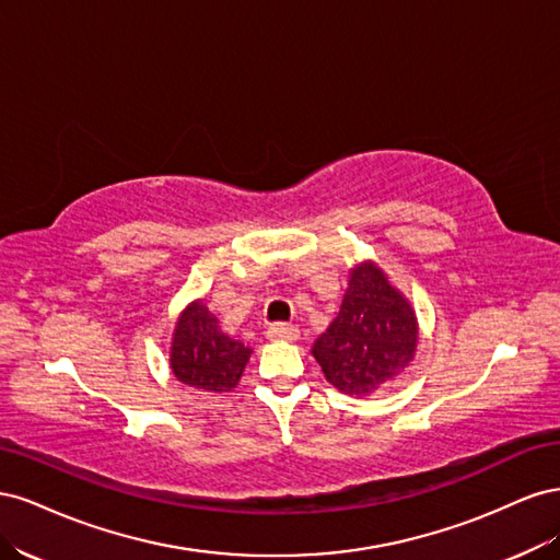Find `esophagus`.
I'll return each mask as SVG.
<instances>
[{
    "label": "esophagus",
    "mask_w": 560,
    "mask_h": 560,
    "mask_svg": "<svg viewBox=\"0 0 560 560\" xmlns=\"http://www.w3.org/2000/svg\"><path fill=\"white\" fill-rule=\"evenodd\" d=\"M266 336L270 338V341H296L299 329L294 325H282V322H278V325L268 327Z\"/></svg>",
    "instance_id": "obj_1"
}]
</instances>
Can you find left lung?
Returning <instances> with one entry per match:
<instances>
[{
  "mask_svg": "<svg viewBox=\"0 0 560 560\" xmlns=\"http://www.w3.org/2000/svg\"><path fill=\"white\" fill-rule=\"evenodd\" d=\"M416 346L411 303L374 261H364L350 270L341 311L315 341L313 358L336 389L366 397L409 366Z\"/></svg>",
  "mask_w": 560,
  "mask_h": 560,
  "instance_id": "obj_1",
  "label": "left lung"
}]
</instances>
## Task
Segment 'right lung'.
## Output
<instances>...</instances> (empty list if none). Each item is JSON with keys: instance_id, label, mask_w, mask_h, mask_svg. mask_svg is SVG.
Wrapping results in <instances>:
<instances>
[{"instance_id": "add662e5", "label": "right lung", "mask_w": 560, "mask_h": 560, "mask_svg": "<svg viewBox=\"0 0 560 560\" xmlns=\"http://www.w3.org/2000/svg\"><path fill=\"white\" fill-rule=\"evenodd\" d=\"M252 350L219 329L202 301H194L177 319L171 369L179 383L202 393H229L238 385Z\"/></svg>"}]
</instances>
